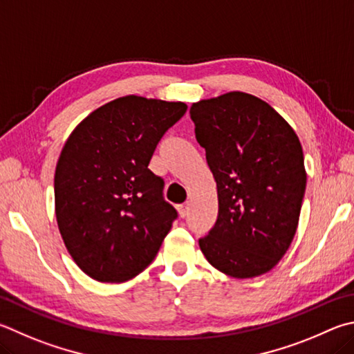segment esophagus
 Wrapping results in <instances>:
<instances>
[{"instance_id": "34e87169", "label": "esophagus", "mask_w": 354, "mask_h": 354, "mask_svg": "<svg viewBox=\"0 0 354 354\" xmlns=\"http://www.w3.org/2000/svg\"><path fill=\"white\" fill-rule=\"evenodd\" d=\"M189 210H190V204L189 203H184V204H179L178 205V212H179V215H181L183 218L187 216Z\"/></svg>"}]
</instances>
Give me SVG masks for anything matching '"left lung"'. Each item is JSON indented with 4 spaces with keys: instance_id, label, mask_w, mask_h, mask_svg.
Wrapping results in <instances>:
<instances>
[{
    "instance_id": "1",
    "label": "left lung",
    "mask_w": 354,
    "mask_h": 354,
    "mask_svg": "<svg viewBox=\"0 0 354 354\" xmlns=\"http://www.w3.org/2000/svg\"><path fill=\"white\" fill-rule=\"evenodd\" d=\"M190 118L218 192L216 223L199 248L230 277L266 274L297 230L306 187L297 134L265 100L241 91L195 102Z\"/></svg>"
}]
</instances>
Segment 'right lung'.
Segmentation results:
<instances>
[{
	"label": "right lung",
	"mask_w": 354,
	"mask_h": 354,
	"mask_svg": "<svg viewBox=\"0 0 354 354\" xmlns=\"http://www.w3.org/2000/svg\"><path fill=\"white\" fill-rule=\"evenodd\" d=\"M184 102L125 95L86 115L57 160L55 216L68 252L97 281L120 283L150 265L178 216L149 169Z\"/></svg>",
	"instance_id": "1"
}]
</instances>
